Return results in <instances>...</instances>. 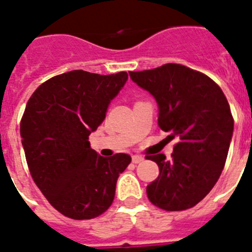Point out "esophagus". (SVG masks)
<instances>
[{"label":"esophagus","mask_w":252,"mask_h":252,"mask_svg":"<svg viewBox=\"0 0 252 252\" xmlns=\"http://www.w3.org/2000/svg\"><path fill=\"white\" fill-rule=\"evenodd\" d=\"M142 160H144V158H142L141 155H133V157H132L133 164H139V162H141Z\"/></svg>","instance_id":"1"}]
</instances>
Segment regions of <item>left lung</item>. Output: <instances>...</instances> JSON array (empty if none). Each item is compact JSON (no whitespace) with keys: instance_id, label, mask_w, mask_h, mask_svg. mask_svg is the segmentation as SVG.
<instances>
[{"instance_id":"obj_1","label":"left lung","mask_w":252,"mask_h":252,"mask_svg":"<svg viewBox=\"0 0 252 252\" xmlns=\"http://www.w3.org/2000/svg\"><path fill=\"white\" fill-rule=\"evenodd\" d=\"M128 74L157 99L159 127L178 140L170 160L146 155L160 171L146 187L149 201L170 212L192 208L211 192L226 162L233 132L226 95L208 75L182 64Z\"/></svg>"}]
</instances>
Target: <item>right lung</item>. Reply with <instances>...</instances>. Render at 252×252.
<instances>
[{"mask_svg": "<svg viewBox=\"0 0 252 252\" xmlns=\"http://www.w3.org/2000/svg\"><path fill=\"white\" fill-rule=\"evenodd\" d=\"M127 78L126 72L72 70L40 84L28 101L20 133L29 170L49 203L65 217L81 221L106 212L119 175L131 162L127 154L101 157L88 141Z\"/></svg>", "mask_w": 252, "mask_h": 252, "instance_id": "1", "label": "right lung"}]
</instances>
